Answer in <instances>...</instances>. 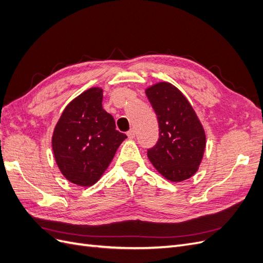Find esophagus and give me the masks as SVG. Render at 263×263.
Masks as SVG:
<instances>
[{"label": "esophagus", "mask_w": 263, "mask_h": 263, "mask_svg": "<svg viewBox=\"0 0 263 263\" xmlns=\"http://www.w3.org/2000/svg\"><path fill=\"white\" fill-rule=\"evenodd\" d=\"M135 129H130V130H128L127 132V136H128V138L129 139H133V138H135Z\"/></svg>", "instance_id": "obj_1"}]
</instances>
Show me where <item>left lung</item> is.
Listing matches in <instances>:
<instances>
[{"mask_svg":"<svg viewBox=\"0 0 263 263\" xmlns=\"http://www.w3.org/2000/svg\"><path fill=\"white\" fill-rule=\"evenodd\" d=\"M157 115L159 139L147 150L150 162L172 182L191 178L197 171L206 145L203 126L193 107L176 86L160 82L146 90Z\"/></svg>","mask_w":263,"mask_h":263,"instance_id":"8db88e82","label":"left lung"}]
</instances>
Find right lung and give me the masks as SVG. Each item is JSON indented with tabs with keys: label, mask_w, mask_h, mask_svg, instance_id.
Masks as SVG:
<instances>
[{
	"label": "right lung",
	"mask_w": 263,
	"mask_h": 263,
	"mask_svg": "<svg viewBox=\"0 0 263 263\" xmlns=\"http://www.w3.org/2000/svg\"><path fill=\"white\" fill-rule=\"evenodd\" d=\"M92 87L65 108L52 135V150L61 173L81 186L93 185L127 138L102 107L103 93Z\"/></svg>",
	"instance_id": "1"
}]
</instances>
